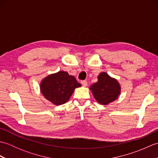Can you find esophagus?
<instances>
[{"label": "esophagus", "instance_id": "esophagus-1", "mask_svg": "<svg viewBox=\"0 0 158 158\" xmlns=\"http://www.w3.org/2000/svg\"><path fill=\"white\" fill-rule=\"evenodd\" d=\"M81 83L83 87H86L87 85H88V82H87V81H85V80H84V81H82Z\"/></svg>", "mask_w": 158, "mask_h": 158}]
</instances>
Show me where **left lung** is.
Wrapping results in <instances>:
<instances>
[{
    "instance_id": "left-lung-1",
    "label": "left lung",
    "mask_w": 158,
    "mask_h": 158,
    "mask_svg": "<svg viewBox=\"0 0 158 158\" xmlns=\"http://www.w3.org/2000/svg\"><path fill=\"white\" fill-rule=\"evenodd\" d=\"M94 98L100 105H107L118 98L121 85L117 80L102 72L98 76V81L89 87Z\"/></svg>"
}]
</instances>
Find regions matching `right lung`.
<instances>
[{
	"mask_svg": "<svg viewBox=\"0 0 158 158\" xmlns=\"http://www.w3.org/2000/svg\"><path fill=\"white\" fill-rule=\"evenodd\" d=\"M81 86L75 77L63 70L50 74L40 83L43 96L55 105L68 102L74 90Z\"/></svg>",
	"mask_w": 158,
	"mask_h": 158,
	"instance_id": "obj_1",
	"label": "right lung"
}]
</instances>
